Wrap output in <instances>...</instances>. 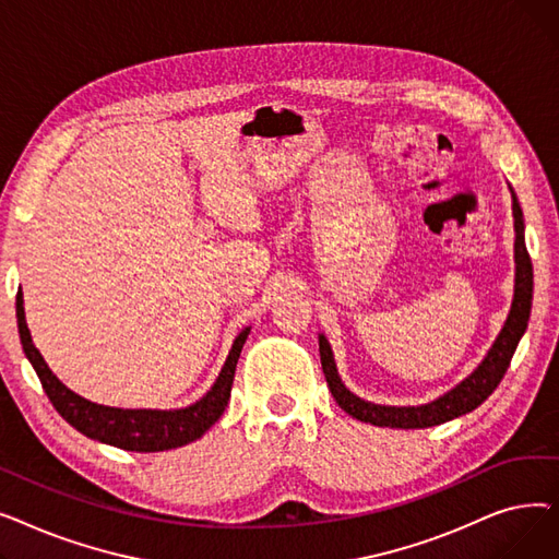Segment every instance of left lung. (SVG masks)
<instances>
[{"label": "left lung", "instance_id": "obj_1", "mask_svg": "<svg viewBox=\"0 0 559 559\" xmlns=\"http://www.w3.org/2000/svg\"><path fill=\"white\" fill-rule=\"evenodd\" d=\"M512 215H514V258H516V289H514V301L506 326L489 348L487 358L483 365L468 376L466 380L451 390L449 394L439 396L437 401L419 407H385V405H373L358 396L350 394L337 376L331 346L326 337H319V356H321V369H324L326 383L331 388L333 399L344 409L346 415L356 417L358 421L371 424V426H390V428H430L439 426L444 421H451L455 417H462L466 413L476 409L496 388L501 383L512 356L516 350V344L527 326V317H531L533 306V262L527 255L525 240H523V213L521 205L512 192Z\"/></svg>", "mask_w": 559, "mask_h": 559}]
</instances>
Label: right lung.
<instances>
[{
  "label": "right lung",
  "instance_id": "1",
  "mask_svg": "<svg viewBox=\"0 0 559 559\" xmlns=\"http://www.w3.org/2000/svg\"><path fill=\"white\" fill-rule=\"evenodd\" d=\"M17 331L22 340V348L34 365L40 385L49 396L56 413L61 415L70 426H74L85 437L97 439V442L135 451V453H154V451H169L186 447L194 439H199L209 430L224 413L230 399V385L235 376V365H238L240 350L247 342L249 329H245L238 340L233 342L226 365L217 378L213 390L205 394L201 401L186 409H120V407H106L81 399L79 394L70 392L61 380H58L49 367L45 365L40 350L34 346L32 333L26 329L24 321V306H22V292H17Z\"/></svg>",
  "mask_w": 559,
  "mask_h": 559
}]
</instances>
